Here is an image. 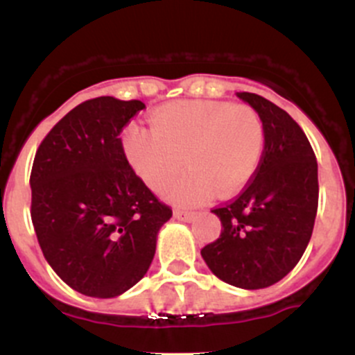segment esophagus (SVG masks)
I'll return each instance as SVG.
<instances>
[{
  "label": "esophagus",
  "mask_w": 355,
  "mask_h": 355,
  "mask_svg": "<svg viewBox=\"0 0 355 355\" xmlns=\"http://www.w3.org/2000/svg\"><path fill=\"white\" fill-rule=\"evenodd\" d=\"M173 216L180 221H191L194 218V213L192 211H184V209H175Z\"/></svg>",
  "instance_id": "esophagus-1"
}]
</instances>
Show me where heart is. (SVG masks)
<instances>
[{
	"instance_id": "heart-1",
	"label": "heart",
	"mask_w": 355,
	"mask_h": 355,
	"mask_svg": "<svg viewBox=\"0 0 355 355\" xmlns=\"http://www.w3.org/2000/svg\"><path fill=\"white\" fill-rule=\"evenodd\" d=\"M264 142L259 113L223 101L171 103L153 114V125H134L123 137L128 161L155 191L180 173L187 156L191 171L164 191L180 206L244 189L259 168Z\"/></svg>"
}]
</instances>
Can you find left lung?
<instances>
[{
	"label": "left lung",
	"instance_id": "8db88e82",
	"mask_svg": "<svg viewBox=\"0 0 355 355\" xmlns=\"http://www.w3.org/2000/svg\"><path fill=\"white\" fill-rule=\"evenodd\" d=\"M263 118L266 142L256 177L232 202L211 213L221 234L200 250L225 284L266 288L287 277L311 241L318 211V163L302 128L285 110L237 92Z\"/></svg>",
	"mask_w": 355,
	"mask_h": 355
}]
</instances>
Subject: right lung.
I'll list each match as a JSON object with an SVG mask.
<instances>
[{
	"label": "right lung",
	"mask_w": 355,
	"mask_h": 355,
	"mask_svg": "<svg viewBox=\"0 0 355 355\" xmlns=\"http://www.w3.org/2000/svg\"><path fill=\"white\" fill-rule=\"evenodd\" d=\"M146 105L111 96L68 111L35 153L31 216L49 266L77 292L111 299L153 263L171 209L128 164L120 132Z\"/></svg>",
	"instance_id": "1"
}]
</instances>
